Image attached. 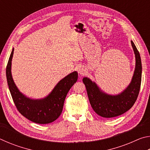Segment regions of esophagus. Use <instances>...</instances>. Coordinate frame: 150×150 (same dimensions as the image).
<instances>
[{
    "instance_id": "1",
    "label": "esophagus",
    "mask_w": 150,
    "mask_h": 150,
    "mask_svg": "<svg viewBox=\"0 0 150 150\" xmlns=\"http://www.w3.org/2000/svg\"><path fill=\"white\" fill-rule=\"evenodd\" d=\"M77 71L79 73V74H80L81 75H83L85 73L86 70H85L84 67H83V66H79L77 69Z\"/></svg>"
}]
</instances>
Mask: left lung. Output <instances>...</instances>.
<instances>
[{"instance_id": "left-lung-1", "label": "left lung", "mask_w": 150, "mask_h": 150, "mask_svg": "<svg viewBox=\"0 0 150 150\" xmlns=\"http://www.w3.org/2000/svg\"><path fill=\"white\" fill-rule=\"evenodd\" d=\"M136 57V67L130 84L122 92L116 95L104 93L89 78L84 77L83 82L87 89L88 99L94 111L104 118L120 116L132 107L138 98L142 81V62L139 53L131 41Z\"/></svg>"}]
</instances>
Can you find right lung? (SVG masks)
I'll list each match as a JSON object with an SVG mask.
<instances>
[{
  "label": "right lung",
  "instance_id": "1",
  "mask_svg": "<svg viewBox=\"0 0 150 150\" xmlns=\"http://www.w3.org/2000/svg\"><path fill=\"white\" fill-rule=\"evenodd\" d=\"M14 48L6 66L7 83L14 103L19 112L24 117L37 124H49L61 115L67 93L77 82L78 73L74 71L62 79L49 95L42 99H32L20 92L15 85L11 73Z\"/></svg>",
  "mask_w": 150,
  "mask_h": 150
}]
</instances>
